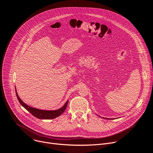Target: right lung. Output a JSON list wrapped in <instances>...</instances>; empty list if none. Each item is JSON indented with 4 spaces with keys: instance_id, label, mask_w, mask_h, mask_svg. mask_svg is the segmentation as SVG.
<instances>
[{
    "instance_id": "obj_1",
    "label": "right lung",
    "mask_w": 153,
    "mask_h": 153,
    "mask_svg": "<svg viewBox=\"0 0 153 153\" xmlns=\"http://www.w3.org/2000/svg\"><path fill=\"white\" fill-rule=\"evenodd\" d=\"M16 93L17 97L18 99V101H19L20 103H21V104L23 106V107L26 110L28 111L29 112H30V113L33 116H35L37 118H39V119H54L59 116H61L65 111L66 107H67L68 104V101L61 108L57 110H55V111H45V110L38 109L36 108H32V107H30V106H29L28 105L25 104L19 97L17 92L16 91Z\"/></svg>"
}]
</instances>
